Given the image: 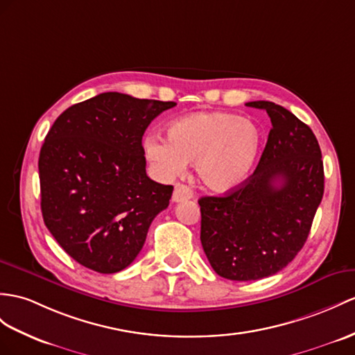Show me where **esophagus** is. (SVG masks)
Returning <instances> with one entry per match:
<instances>
[{
  "label": "esophagus",
  "mask_w": 355,
  "mask_h": 355,
  "mask_svg": "<svg viewBox=\"0 0 355 355\" xmlns=\"http://www.w3.org/2000/svg\"><path fill=\"white\" fill-rule=\"evenodd\" d=\"M193 189L184 185V184H176L175 185V191H173V202H184L188 200V198H193Z\"/></svg>",
  "instance_id": "1"
}]
</instances>
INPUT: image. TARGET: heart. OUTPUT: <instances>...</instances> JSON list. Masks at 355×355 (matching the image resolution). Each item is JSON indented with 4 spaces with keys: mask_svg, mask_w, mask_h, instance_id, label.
Wrapping results in <instances>:
<instances>
[{
    "mask_svg": "<svg viewBox=\"0 0 355 355\" xmlns=\"http://www.w3.org/2000/svg\"><path fill=\"white\" fill-rule=\"evenodd\" d=\"M167 141L158 135L144 140L143 149L162 179L182 175L194 162L197 179L215 193L243 185L256 166L262 131L254 122L230 112L197 111L173 120L166 128Z\"/></svg>",
    "mask_w": 355,
    "mask_h": 355,
    "instance_id": "obj_1",
    "label": "heart"
}]
</instances>
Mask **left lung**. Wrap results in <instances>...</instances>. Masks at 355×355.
Segmentation results:
<instances>
[{
    "label": "left lung",
    "mask_w": 355,
    "mask_h": 355,
    "mask_svg": "<svg viewBox=\"0 0 355 355\" xmlns=\"http://www.w3.org/2000/svg\"><path fill=\"white\" fill-rule=\"evenodd\" d=\"M261 108L271 131L254 173L226 196L202 197L200 241L214 271L248 282L270 277L293 261L324 196V164L315 134L286 108Z\"/></svg>",
    "instance_id": "8db88e82"
}]
</instances>
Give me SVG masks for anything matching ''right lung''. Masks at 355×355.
Masks as SVG:
<instances>
[{"label":"right lung","mask_w":355,"mask_h":355,"mask_svg":"<svg viewBox=\"0 0 355 355\" xmlns=\"http://www.w3.org/2000/svg\"><path fill=\"white\" fill-rule=\"evenodd\" d=\"M176 102L108 92L58 116L39 157L40 207L73 261L101 274L125 270L141 252L173 187L146 175L143 135Z\"/></svg>","instance_id":"right-lung-1"}]
</instances>
